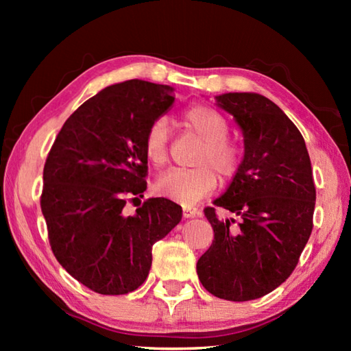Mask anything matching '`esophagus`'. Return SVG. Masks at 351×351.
Masks as SVG:
<instances>
[{
    "label": "esophagus",
    "instance_id": "34e87169",
    "mask_svg": "<svg viewBox=\"0 0 351 351\" xmlns=\"http://www.w3.org/2000/svg\"><path fill=\"white\" fill-rule=\"evenodd\" d=\"M195 215H197V209H193V207H189V206L182 207V217L184 218H193Z\"/></svg>",
    "mask_w": 351,
    "mask_h": 351
}]
</instances>
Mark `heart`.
Returning a JSON list of instances; mask_svg holds the SVG:
<instances>
[{"mask_svg":"<svg viewBox=\"0 0 351 351\" xmlns=\"http://www.w3.org/2000/svg\"><path fill=\"white\" fill-rule=\"evenodd\" d=\"M184 123L204 142L197 154V169H173L162 173L154 182V190L164 198L181 204H195L217 189L218 178L230 181L241 165V148L229 141V123L215 108L195 105L184 112ZM170 128L164 117L150 123L144 138V152L148 162L162 167L169 161ZM213 169L216 171H213Z\"/></svg>","mask_w":351,"mask_h":351,"instance_id":"1","label":"heart"}]
</instances>
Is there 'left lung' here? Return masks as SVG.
<instances>
[{"label": "left lung", "instance_id": "obj_1", "mask_svg": "<svg viewBox=\"0 0 351 351\" xmlns=\"http://www.w3.org/2000/svg\"><path fill=\"white\" fill-rule=\"evenodd\" d=\"M217 105L239 123L245 156L239 173L213 204L235 213L204 215L210 247L197 263L199 282L224 300H254L287 280L313 230L316 187L305 141L289 117L257 93H226Z\"/></svg>", "mask_w": 351, "mask_h": 351}]
</instances>
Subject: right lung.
I'll use <instances>...</instances> for the list:
<instances>
[{
	"label": "right lung",
	"instance_id": "right-lung-1",
	"mask_svg": "<svg viewBox=\"0 0 351 351\" xmlns=\"http://www.w3.org/2000/svg\"><path fill=\"white\" fill-rule=\"evenodd\" d=\"M173 100V88L145 80L106 86L68 117L47 154L40 204L51 249L94 293L138 289L153 245L181 221V206L165 198L123 213L147 189V128Z\"/></svg>",
	"mask_w": 351,
	"mask_h": 351
}]
</instances>
